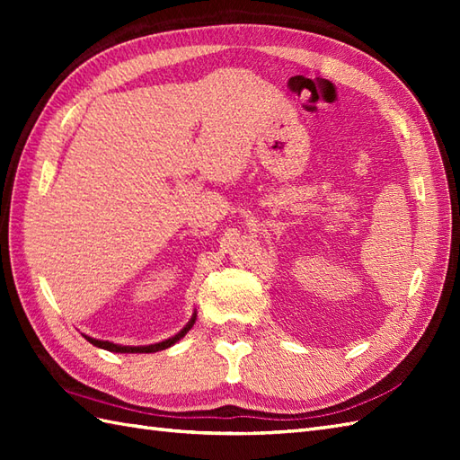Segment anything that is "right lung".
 <instances>
[{
    "label": "right lung",
    "mask_w": 460,
    "mask_h": 460,
    "mask_svg": "<svg viewBox=\"0 0 460 460\" xmlns=\"http://www.w3.org/2000/svg\"><path fill=\"white\" fill-rule=\"evenodd\" d=\"M195 318H198V312H193L188 324H185V326L178 332V334L168 338V340H164V341H158V344H148V346H122V344H114V341H109V340H96V338H91V336H86V334H83V336H84L86 340H89L93 346L102 348V349H109V351H114V354H154V351L165 349V348L173 346L175 341H180V340L193 328Z\"/></svg>",
    "instance_id": "right-lung-1"
}]
</instances>
